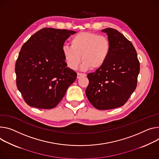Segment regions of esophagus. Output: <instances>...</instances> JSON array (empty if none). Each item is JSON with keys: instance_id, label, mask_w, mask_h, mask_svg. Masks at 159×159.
Listing matches in <instances>:
<instances>
[{"instance_id": "34e87169", "label": "esophagus", "mask_w": 159, "mask_h": 159, "mask_svg": "<svg viewBox=\"0 0 159 159\" xmlns=\"http://www.w3.org/2000/svg\"><path fill=\"white\" fill-rule=\"evenodd\" d=\"M86 77L85 74H82V73H77V79H80L81 77Z\"/></svg>"}]
</instances>
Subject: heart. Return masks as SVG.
I'll use <instances>...</instances> for the list:
<instances>
[{"label": "heart", "mask_w": 159, "mask_h": 159, "mask_svg": "<svg viewBox=\"0 0 159 159\" xmlns=\"http://www.w3.org/2000/svg\"><path fill=\"white\" fill-rule=\"evenodd\" d=\"M70 44L71 46H63L62 52L68 66L72 70L77 68L81 57L83 69L102 68L108 59L111 49L108 37L89 32H80L74 36Z\"/></svg>", "instance_id": "heart-1"}]
</instances>
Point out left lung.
Returning a JSON list of instances; mask_svg holds the SVG:
<instances>
[{"label":"left lung","mask_w":159,"mask_h":159,"mask_svg":"<svg viewBox=\"0 0 159 159\" xmlns=\"http://www.w3.org/2000/svg\"><path fill=\"white\" fill-rule=\"evenodd\" d=\"M107 33L111 45L105 65L88 75L89 83L85 91L89 102L98 110L123 106L136 88L140 66L132 43L113 28Z\"/></svg>","instance_id":"obj_1"}]
</instances>
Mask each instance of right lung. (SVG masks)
Instances as JSON below:
<instances>
[{
  "label": "right lung",
  "instance_id": "right-lung-1",
  "mask_svg": "<svg viewBox=\"0 0 159 159\" xmlns=\"http://www.w3.org/2000/svg\"><path fill=\"white\" fill-rule=\"evenodd\" d=\"M76 33L44 28L23 45L15 65L16 85L26 103L40 109L56 107L77 79L62 52L65 40Z\"/></svg>",
  "mask_w": 159,
  "mask_h": 159
}]
</instances>
